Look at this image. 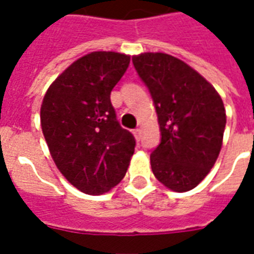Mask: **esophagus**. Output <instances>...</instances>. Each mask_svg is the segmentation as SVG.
<instances>
[{"label": "esophagus", "instance_id": "34e87169", "mask_svg": "<svg viewBox=\"0 0 254 254\" xmlns=\"http://www.w3.org/2000/svg\"><path fill=\"white\" fill-rule=\"evenodd\" d=\"M133 136H134V138H136V140H140V138H141V129H134V130H133Z\"/></svg>", "mask_w": 254, "mask_h": 254}]
</instances>
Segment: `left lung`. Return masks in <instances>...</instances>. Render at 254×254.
<instances>
[{
  "instance_id": "left-lung-1",
  "label": "left lung",
  "mask_w": 254,
  "mask_h": 254,
  "mask_svg": "<svg viewBox=\"0 0 254 254\" xmlns=\"http://www.w3.org/2000/svg\"><path fill=\"white\" fill-rule=\"evenodd\" d=\"M148 87L162 138L151 154L156 180L170 190H191L207 177L223 143V100L201 74L165 53L132 58Z\"/></svg>"
}]
</instances>
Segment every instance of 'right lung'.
<instances>
[{
	"instance_id": "obj_1",
	"label": "right lung",
	"mask_w": 254,
	"mask_h": 254,
	"mask_svg": "<svg viewBox=\"0 0 254 254\" xmlns=\"http://www.w3.org/2000/svg\"><path fill=\"white\" fill-rule=\"evenodd\" d=\"M130 56L92 52L58 76L45 94L41 125L54 163L87 194H102L127 174L136 140L117 121L110 94Z\"/></svg>"
}]
</instances>
